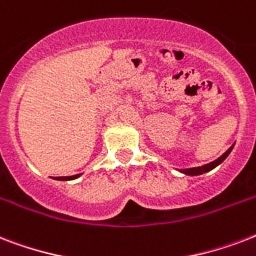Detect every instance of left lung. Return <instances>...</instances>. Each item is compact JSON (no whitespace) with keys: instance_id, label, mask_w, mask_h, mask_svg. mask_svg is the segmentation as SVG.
I'll return each mask as SVG.
<instances>
[{"instance_id":"obj_1","label":"left lung","mask_w":256,"mask_h":256,"mask_svg":"<svg viewBox=\"0 0 256 256\" xmlns=\"http://www.w3.org/2000/svg\"><path fill=\"white\" fill-rule=\"evenodd\" d=\"M231 150H232V146H231L228 150H227L223 156H220L218 158V160H215L214 162H211V164H204V166H199V168H186V170H182V172H184V174L187 175H200L203 174V172H207V171L212 170L214 168H216L218 164H220L223 162V160H226L227 156H228V154L231 152Z\"/></svg>"}]
</instances>
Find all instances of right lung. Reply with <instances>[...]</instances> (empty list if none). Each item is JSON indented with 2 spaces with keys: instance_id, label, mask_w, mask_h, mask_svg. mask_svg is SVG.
<instances>
[{
  "instance_id": "add662e5",
  "label": "right lung",
  "mask_w": 256,
  "mask_h": 256,
  "mask_svg": "<svg viewBox=\"0 0 256 256\" xmlns=\"http://www.w3.org/2000/svg\"><path fill=\"white\" fill-rule=\"evenodd\" d=\"M80 176V174L77 175H72V176H56L54 179H58V180H70V179H76Z\"/></svg>"
}]
</instances>
